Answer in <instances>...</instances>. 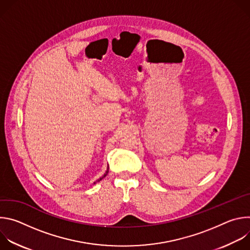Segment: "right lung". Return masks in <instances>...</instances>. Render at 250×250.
<instances>
[{"instance_id": "right-lung-1", "label": "right lung", "mask_w": 250, "mask_h": 250, "mask_svg": "<svg viewBox=\"0 0 250 250\" xmlns=\"http://www.w3.org/2000/svg\"><path fill=\"white\" fill-rule=\"evenodd\" d=\"M108 173H109V167H108V169H106V171H105V173H104V176H102V177H101V178H100V179H99V180H98V181H97V182H99V181H101V180H102V179H103V178H104V177H105V176H106V175H108ZM94 184H96V183H94Z\"/></svg>"}]
</instances>
